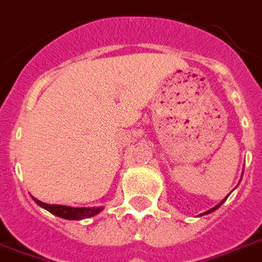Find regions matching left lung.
Returning <instances> with one entry per match:
<instances>
[{
  "label": "left lung",
  "mask_w": 262,
  "mask_h": 262,
  "mask_svg": "<svg viewBox=\"0 0 262 262\" xmlns=\"http://www.w3.org/2000/svg\"><path fill=\"white\" fill-rule=\"evenodd\" d=\"M224 201H226V199H224V200H223V201H222V203H220V204H219V205H216V207H215V208H212V209H209V211H208V212H205V213H211V212H213V211H215V209H217V208H219V207H220V205H222V204H223V203H224Z\"/></svg>",
  "instance_id": "1"
}]
</instances>
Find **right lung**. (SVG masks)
<instances>
[{
  "instance_id": "add662e5",
  "label": "right lung",
  "mask_w": 262,
  "mask_h": 262,
  "mask_svg": "<svg viewBox=\"0 0 262 262\" xmlns=\"http://www.w3.org/2000/svg\"><path fill=\"white\" fill-rule=\"evenodd\" d=\"M34 199V197H32ZM34 201L38 205H40L42 208L47 209L49 212H51L53 215H57L59 217H63V219L69 220H80L85 219V217H91V216H95L96 213L102 211V208H72L67 207V205H51V204H46L39 201V200L34 199Z\"/></svg>"
}]
</instances>
